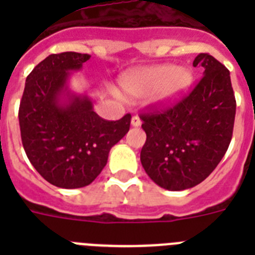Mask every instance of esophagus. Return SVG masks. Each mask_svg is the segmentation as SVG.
<instances>
[{"instance_id":"34e87169","label":"esophagus","mask_w":255,"mask_h":255,"mask_svg":"<svg viewBox=\"0 0 255 255\" xmlns=\"http://www.w3.org/2000/svg\"><path fill=\"white\" fill-rule=\"evenodd\" d=\"M140 124H141V120L139 119V116L134 115V116L131 117V126L136 128V126H140Z\"/></svg>"}]
</instances>
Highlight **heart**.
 Wrapping results in <instances>:
<instances>
[{"instance_id": "1", "label": "heart", "mask_w": 255, "mask_h": 255, "mask_svg": "<svg viewBox=\"0 0 255 255\" xmlns=\"http://www.w3.org/2000/svg\"><path fill=\"white\" fill-rule=\"evenodd\" d=\"M191 83L193 73L188 67L164 64L132 70L124 76L121 85L135 98L150 94L153 105L164 108L175 105L188 92Z\"/></svg>"}]
</instances>
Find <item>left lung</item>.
<instances>
[{
    "instance_id": "8db88e82",
    "label": "left lung",
    "mask_w": 255,
    "mask_h": 255,
    "mask_svg": "<svg viewBox=\"0 0 255 255\" xmlns=\"http://www.w3.org/2000/svg\"><path fill=\"white\" fill-rule=\"evenodd\" d=\"M197 65L203 78L188 96L172 107L140 114L147 134L141 164L167 190H185L206 180L233 138L236 101L230 71L208 53H199Z\"/></svg>"
}]
</instances>
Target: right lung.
<instances>
[{"instance_id": "right-lung-1", "label": "right lung", "mask_w": 255, "mask_h": 255, "mask_svg": "<svg viewBox=\"0 0 255 255\" xmlns=\"http://www.w3.org/2000/svg\"><path fill=\"white\" fill-rule=\"evenodd\" d=\"M89 58L78 52L49 55L28 75L20 102L22 147L40 176L58 188L93 182L111 148L130 129V114L103 120L88 94L69 89L70 71H79Z\"/></svg>"}]
</instances>
